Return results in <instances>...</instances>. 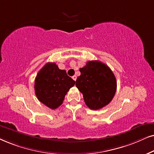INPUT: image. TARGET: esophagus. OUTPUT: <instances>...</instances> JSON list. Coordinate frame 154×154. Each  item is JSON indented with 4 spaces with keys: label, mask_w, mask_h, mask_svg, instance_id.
<instances>
[{
    "label": "esophagus",
    "mask_w": 154,
    "mask_h": 154,
    "mask_svg": "<svg viewBox=\"0 0 154 154\" xmlns=\"http://www.w3.org/2000/svg\"><path fill=\"white\" fill-rule=\"evenodd\" d=\"M72 78L75 81H76V79H77V76L74 75V76H72Z\"/></svg>",
    "instance_id": "1"
}]
</instances>
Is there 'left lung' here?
I'll return each mask as SVG.
<instances>
[{"label": "left lung", "instance_id": "8db88e82", "mask_svg": "<svg viewBox=\"0 0 154 154\" xmlns=\"http://www.w3.org/2000/svg\"><path fill=\"white\" fill-rule=\"evenodd\" d=\"M79 71L81 75L76 80V87L83 94L86 105L91 110L108 105L117 89L116 77L110 67L100 61L91 60Z\"/></svg>", "mask_w": 154, "mask_h": 154}]
</instances>
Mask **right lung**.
Instances as JSON below:
<instances>
[{"mask_svg": "<svg viewBox=\"0 0 154 154\" xmlns=\"http://www.w3.org/2000/svg\"><path fill=\"white\" fill-rule=\"evenodd\" d=\"M75 84L66 71L60 69L55 63H48L40 69L35 78L34 89L38 101L51 109L63 103L65 96Z\"/></svg>", "mask_w": 154, "mask_h": 154, "instance_id": "add662e5", "label": "right lung"}]
</instances>
